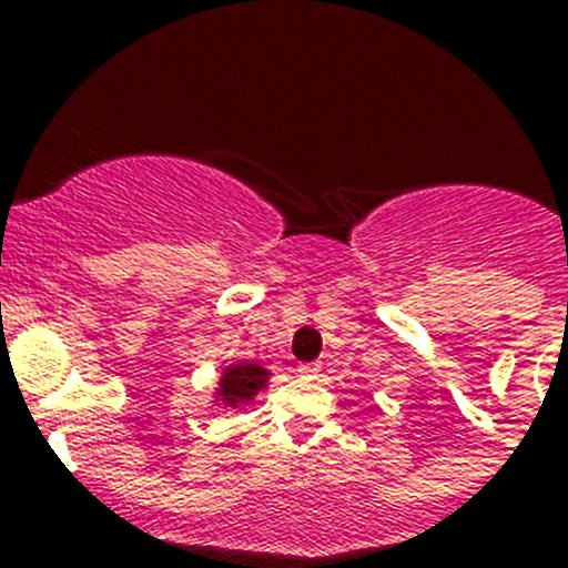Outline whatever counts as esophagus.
Segmentation results:
<instances>
[{
    "instance_id": "esophagus-1",
    "label": "esophagus",
    "mask_w": 568,
    "mask_h": 568,
    "mask_svg": "<svg viewBox=\"0 0 568 568\" xmlns=\"http://www.w3.org/2000/svg\"><path fill=\"white\" fill-rule=\"evenodd\" d=\"M320 364L316 362H308V364H300V369H296V373L302 375V378H316V375H320Z\"/></svg>"
}]
</instances>
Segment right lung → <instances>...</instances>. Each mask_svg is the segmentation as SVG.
I'll list each match as a JSON object with an SVG mask.
<instances>
[{"label": "right lung", "instance_id": "add662e5", "mask_svg": "<svg viewBox=\"0 0 568 568\" xmlns=\"http://www.w3.org/2000/svg\"><path fill=\"white\" fill-rule=\"evenodd\" d=\"M268 369L260 367L254 362H241V364H232V367L224 369L219 381V389H215V400L221 406H241L248 404L260 389H266L268 386ZM215 404V406H219Z\"/></svg>", "mask_w": 568, "mask_h": 568}]
</instances>
